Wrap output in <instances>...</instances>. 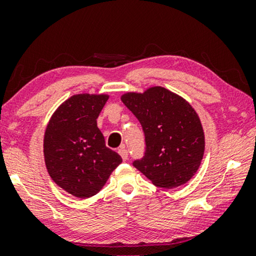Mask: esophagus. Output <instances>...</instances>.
I'll return each instance as SVG.
<instances>
[{"label":"esophagus","instance_id":"34e87169","mask_svg":"<svg viewBox=\"0 0 256 256\" xmlns=\"http://www.w3.org/2000/svg\"><path fill=\"white\" fill-rule=\"evenodd\" d=\"M118 154H120V156L122 157V160H128V152H127V149L124 148V146H121V148L118 149Z\"/></svg>","mask_w":256,"mask_h":256}]
</instances>
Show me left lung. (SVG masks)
Listing matches in <instances>:
<instances>
[{
  "mask_svg": "<svg viewBox=\"0 0 256 256\" xmlns=\"http://www.w3.org/2000/svg\"><path fill=\"white\" fill-rule=\"evenodd\" d=\"M121 100L146 136L144 156L132 163L136 169L158 188H174L190 180L205 150L200 118L191 104L160 86L124 93Z\"/></svg>",
  "mask_w": 256,
  "mask_h": 256,
  "instance_id": "obj_1",
  "label": "left lung"
}]
</instances>
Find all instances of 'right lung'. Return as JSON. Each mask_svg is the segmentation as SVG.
Returning <instances> with one entry per match:
<instances>
[{
    "label": "right lung",
    "mask_w": 256,
    "mask_h": 256,
    "mask_svg": "<svg viewBox=\"0 0 256 256\" xmlns=\"http://www.w3.org/2000/svg\"><path fill=\"white\" fill-rule=\"evenodd\" d=\"M107 94H76L59 106L44 135L48 172L58 186L78 198L96 194L122 162L107 148L96 118Z\"/></svg>",
    "instance_id": "obj_1"
}]
</instances>
